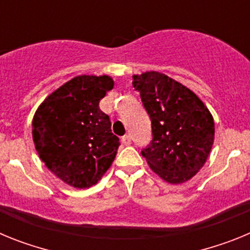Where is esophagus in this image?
<instances>
[{
	"instance_id": "34e87169",
	"label": "esophagus",
	"mask_w": 250,
	"mask_h": 250,
	"mask_svg": "<svg viewBox=\"0 0 250 250\" xmlns=\"http://www.w3.org/2000/svg\"><path fill=\"white\" fill-rule=\"evenodd\" d=\"M121 141H123L124 145H130V144H131V136L127 135V134H126V135L123 136Z\"/></svg>"
}]
</instances>
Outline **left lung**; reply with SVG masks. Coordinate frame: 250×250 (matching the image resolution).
<instances>
[{
	"mask_svg": "<svg viewBox=\"0 0 250 250\" xmlns=\"http://www.w3.org/2000/svg\"><path fill=\"white\" fill-rule=\"evenodd\" d=\"M132 79L151 120L152 140L141 155L165 182H188L202 169L213 146L210 111L191 90L167 75L147 71Z\"/></svg>",
	"mask_w": 250,
	"mask_h": 250,
	"instance_id": "8db88e82",
	"label": "left lung"
}]
</instances>
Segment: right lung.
<instances>
[{"label": "right lung", "mask_w": 250, "mask_h": 250, "mask_svg": "<svg viewBox=\"0 0 250 250\" xmlns=\"http://www.w3.org/2000/svg\"><path fill=\"white\" fill-rule=\"evenodd\" d=\"M112 87L106 75L76 76L48 95L35 112L32 138L40 159L70 187H92L114 161L120 143L99 106Z\"/></svg>", "instance_id": "right-lung-1"}]
</instances>
